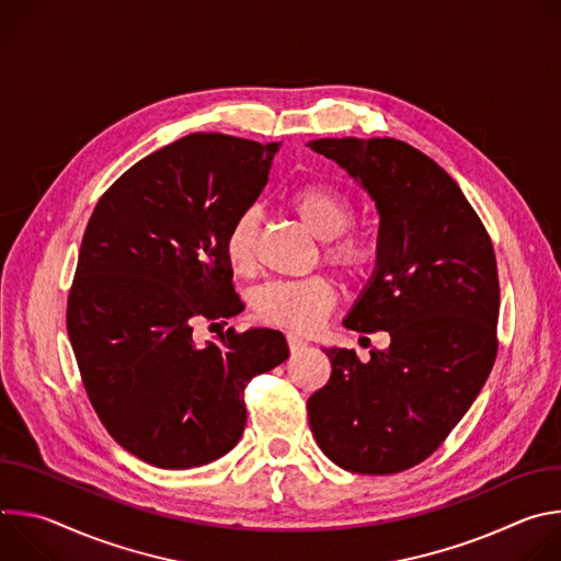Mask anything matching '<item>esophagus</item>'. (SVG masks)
I'll return each mask as SVG.
<instances>
[{
  "label": "esophagus",
  "mask_w": 561,
  "mask_h": 561,
  "mask_svg": "<svg viewBox=\"0 0 561 561\" xmlns=\"http://www.w3.org/2000/svg\"><path fill=\"white\" fill-rule=\"evenodd\" d=\"M286 342H288L290 353H299V351H304V348H306V342H304L301 337L293 335V333H288V335H286Z\"/></svg>",
  "instance_id": "34e87169"
}]
</instances>
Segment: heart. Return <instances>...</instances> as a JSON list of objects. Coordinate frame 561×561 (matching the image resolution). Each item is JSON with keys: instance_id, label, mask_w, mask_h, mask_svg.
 I'll list each match as a JSON object with an SVG mask.
<instances>
[{"instance_id": "heart-1", "label": "heart", "mask_w": 561, "mask_h": 561, "mask_svg": "<svg viewBox=\"0 0 561 561\" xmlns=\"http://www.w3.org/2000/svg\"><path fill=\"white\" fill-rule=\"evenodd\" d=\"M286 206L317 234L327 239L324 260L344 279H364L377 262V242L353 228L357 208L348 193L331 184H301L286 195ZM260 228L257 208L239 213L226 234L224 255L232 273L249 275L255 268V239ZM253 312L262 324L293 333H308L337 301L335 282L329 275L268 282L253 293Z\"/></svg>"}]
</instances>
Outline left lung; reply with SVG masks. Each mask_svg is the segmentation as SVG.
<instances>
[{"label":"left lung","mask_w":561,"mask_h":561,"mask_svg":"<svg viewBox=\"0 0 561 561\" xmlns=\"http://www.w3.org/2000/svg\"><path fill=\"white\" fill-rule=\"evenodd\" d=\"M308 146L375 199L377 268L344 327L390 335L366 364L324 348L333 370L306 404L310 431L344 470L402 472L444 444L493 370L500 277L491 234L453 178L407 141Z\"/></svg>","instance_id":"1"}]
</instances>
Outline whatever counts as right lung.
I'll return each mask as SVG.
<instances>
[{
	"mask_svg": "<svg viewBox=\"0 0 561 561\" xmlns=\"http://www.w3.org/2000/svg\"><path fill=\"white\" fill-rule=\"evenodd\" d=\"M279 146L186 135L139 159L89 219L66 329L100 422L150 466L193 468L226 455L247 426V383L288 357L271 329H228L206 346L193 340L199 317L244 310L224 234L264 191Z\"/></svg>",
	"mask_w": 561,
	"mask_h": 561,
	"instance_id": "1",
	"label": "right lung"
}]
</instances>
